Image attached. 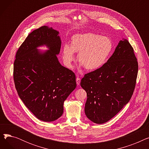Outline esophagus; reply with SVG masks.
<instances>
[{"label": "esophagus", "instance_id": "34e87169", "mask_svg": "<svg viewBox=\"0 0 149 149\" xmlns=\"http://www.w3.org/2000/svg\"><path fill=\"white\" fill-rule=\"evenodd\" d=\"M80 81H81V79H80V78L77 77L76 79V82H77V85H79L80 84Z\"/></svg>", "mask_w": 149, "mask_h": 149}]
</instances>
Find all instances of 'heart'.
I'll return each mask as SVG.
<instances>
[{
	"instance_id": "b5f03b06",
	"label": "heart",
	"mask_w": 149,
	"mask_h": 149,
	"mask_svg": "<svg viewBox=\"0 0 149 149\" xmlns=\"http://www.w3.org/2000/svg\"><path fill=\"white\" fill-rule=\"evenodd\" d=\"M113 45L110 38L95 33L76 34L72 37L70 46L66 44L63 48V59L65 65L72 67L74 52H79L77 60L88 70L102 68L112 52Z\"/></svg>"
}]
</instances>
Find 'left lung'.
I'll return each mask as SVG.
<instances>
[{
  "label": "left lung",
  "mask_w": 149,
  "mask_h": 149,
  "mask_svg": "<svg viewBox=\"0 0 149 149\" xmlns=\"http://www.w3.org/2000/svg\"><path fill=\"white\" fill-rule=\"evenodd\" d=\"M138 70L134 48L124 39L102 68L84 75L80 85L87 93L84 112L91 121L104 123L121 110L134 93Z\"/></svg>",
  "instance_id": "left-lung-1"
}]
</instances>
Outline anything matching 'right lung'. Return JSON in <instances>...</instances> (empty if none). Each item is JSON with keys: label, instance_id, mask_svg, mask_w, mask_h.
<instances>
[{"label": "right lung", "instance_id": "obj_1", "mask_svg": "<svg viewBox=\"0 0 149 149\" xmlns=\"http://www.w3.org/2000/svg\"><path fill=\"white\" fill-rule=\"evenodd\" d=\"M58 32L43 26L30 33L18 49L13 78L18 95L37 118L56 120L63 112V103L76 88L75 74L60 65L57 55L61 48ZM49 50L40 53L38 46Z\"/></svg>", "mask_w": 149, "mask_h": 149}]
</instances>
